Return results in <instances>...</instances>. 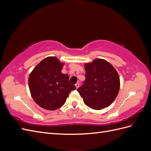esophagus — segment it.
Listing matches in <instances>:
<instances>
[{"instance_id": "esophagus-1", "label": "esophagus", "mask_w": 151, "mask_h": 151, "mask_svg": "<svg viewBox=\"0 0 151 151\" xmlns=\"http://www.w3.org/2000/svg\"><path fill=\"white\" fill-rule=\"evenodd\" d=\"M79 83H77L76 84V88H78L79 87Z\"/></svg>"}]
</instances>
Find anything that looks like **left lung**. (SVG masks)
<instances>
[{
	"label": "left lung",
	"mask_w": 151,
	"mask_h": 151,
	"mask_svg": "<svg viewBox=\"0 0 151 151\" xmlns=\"http://www.w3.org/2000/svg\"><path fill=\"white\" fill-rule=\"evenodd\" d=\"M86 79L77 89L86 105L94 109L109 106L120 89V78L115 68L103 59L85 64Z\"/></svg>",
	"instance_id": "8db88e82"
}]
</instances>
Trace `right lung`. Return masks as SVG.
Masks as SVG:
<instances>
[{"instance_id":"obj_1","label":"right lung","mask_w":151,"mask_h":151,"mask_svg":"<svg viewBox=\"0 0 151 151\" xmlns=\"http://www.w3.org/2000/svg\"><path fill=\"white\" fill-rule=\"evenodd\" d=\"M63 63L56 57L45 58L35 67L29 77L28 84L34 101L40 106L55 110L62 106L71 91L76 89L69 76L61 72Z\"/></svg>"}]
</instances>
